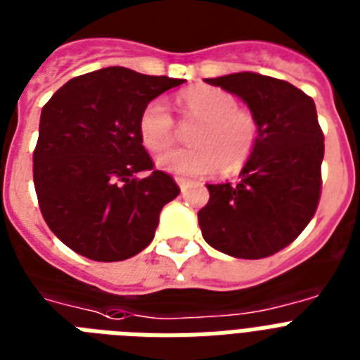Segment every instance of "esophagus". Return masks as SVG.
Instances as JSON below:
<instances>
[{
    "label": "esophagus",
    "mask_w": 360,
    "mask_h": 360,
    "mask_svg": "<svg viewBox=\"0 0 360 360\" xmlns=\"http://www.w3.org/2000/svg\"><path fill=\"white\" fill-rule=\"evenodd\" d=\"M176 184H178V186H180V191H182V193H186L189 186H191V180H188V178L178 176L176 178Z\"/></svg>",
    "instance_id": "obj_1"
}]
</instances>
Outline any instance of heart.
<instances>
[{"instance_id":"1","label":"heart","mask_w":360,"mask_h":360,"mask_svg":"<svg viewBox=\"0 0 360 360\" xmlns=\"http://www.w3.org/2000/svg\"><path fill=\"white\" fill-rule=\"evenodd\" d=\"M176 109L188 122H198L191 134V148H178L158 158V167L176 176H208L221 169L236 174L257 150L260 126L257 117L238 108L230 93L210 85H193L176 96ZM141 145L152 154L174 143L176 126L169 109L158 100L143 108L137 120Z\"/></svg>"}]
</instances>
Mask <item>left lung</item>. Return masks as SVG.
I'll use <instances>...</instances> for the list:
<instances>
[{
	"mask_svg": "<svg viewBox=\"0 0 360 360\" xmlns=\"http://www.w3.org/2000/svg\"><path fill=\"white\" fill-rule=\"evenodd\" d=\"M240 96L260 126L257 150L236 184H208L198 210L202 238L229 257H271L314 217L321 195L323 131L314 100L257 72L204 79Z\"/></svg>",
	"mask_w": 360,
	"mask_h": 360,
	"instance_id": "obj_1",
	"label": "left lung"
}]
</instances>
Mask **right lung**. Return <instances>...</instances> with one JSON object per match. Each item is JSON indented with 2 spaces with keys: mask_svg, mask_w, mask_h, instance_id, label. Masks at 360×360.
<instances>
[{
  "mask_svg": "<svg viewBox=\"0 0 360 360\" xmlns=\"http://www.w3.org/2000/svg\"><path fill=\"white\" fill-rule=\"evenodd\" d=\"M184 79L109 66L72 77L40 113L33 180L46 225L96 262L135 257L152 241L160 212L180 188L137 134L146 103ZM150 170L145 179L136 172Z\"/></svg>",
  "mask_w": 360,
  "mask_h": 360,
  "instance_id": "obj_1",
  "label": "right lung"
}]
</instances>
